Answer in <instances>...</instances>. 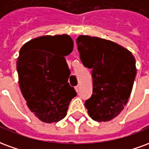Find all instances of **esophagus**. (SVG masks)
<instances>
[{
	"mask_svg": "<svg viewBox=\"0 0 149 149\" xmlns=\"http://www.w3.org/2000/svg\"><path fill=\"white\" fill-rule=\"evenodd\" d=\"M75 91H76V92H79V86H75Z\"/></svg>",
	"mask_w": 149,
	"mask_h": 149,
	"instance_id": "34e87169",
	"label": "esophagus"
}]
</instances>
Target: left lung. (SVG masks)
I'll return each mask as SVG.
<instances>
[{"label":"left lung","instance_id":"obj_1","mask_svg":"<svg viewBox=\"0 0 149 149\" xmlns=\"http://www.w3.org/2000/svg\"><path fill=\"white\" fill-rule=\"evenodd\" d=\"M80 58L91 69L93 94L85 102L88 113L96 121L117 117L128 102L136 68L129 50L110 40L88 36L76 40Z\"/></svg>","mask_w":149,"mask_h":149}]
</instances>
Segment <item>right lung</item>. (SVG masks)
Wrapping results in <instances>:
<instances>
[{"instance_id": "right-lung-1", "label": "right lung", "mask_w": 149, "mask_h": 149, "mask_svg": "<svg viewBox=\"0 0 149 149\" xmlns=\"http://www.w3.org/2000/svg\"><path fill=\"white\" fill-rule=\"evenodd\" d=\"M68 35L35 38L19 50L17 69L19 85L27 106L40 120L58 122L67 115L77 95L70 86V71L64 56L73 51Z\"/></svg>"}]
</instances>
